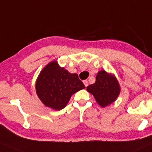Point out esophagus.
<instances>
[{"mask_svg": "<svg viewBox=\"0 0 152 152\" xmlns=\"http://www.w3.org/2000/svg\"><path fill=\"white\" fill-rule=\"evenodd\" d=\"M83 83H84V85H85V86L86 87H87V86L89 85V83H88V81H87V80H85V81L83 82Z\"/></svg>", "mask_w": 152, "mask_h": 152, "instance_id": "obj_1", "label": "esophagus"}]
</instances>
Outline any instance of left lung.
Masks as SVG:
<instances>
[{
  "instance_id": "left-lung-1",
  "label": "left lung",
  "mask_w": 152,
  "mask_h": 152,
  "mask_svg": "<svg viewBox=\"0 0 152 152\" xmlns=\"http://www.w3.org/2000/svg\"><path fill=\"white\" fill-rule=\"evenodd\" d=\"M87 91L93 95L99 106L105 108L117 99L121 86L115 75L102 70L97 73L96 82L88 86Z\"/></svg>"
}]
</instances>
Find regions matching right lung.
Instances as JSON below:
<instances>
[{
    "label": "right lung",
    "instance_id": "1",
    "mask_svg": "<svg viewBox=\"0 0 152 152\" xmlns=\"http://www.w3.org/2000/svg\"><path fill=\"white\" fill-rule=\"evenodd\" d=\"M85 88L77 74L69 72L57 61L50 62L42 69L35 85L41 102L56 110L64 108L73 94Z\"/></svg>",
    "mask_w": 152,
    "mask_h": 152
}]
</instances>
